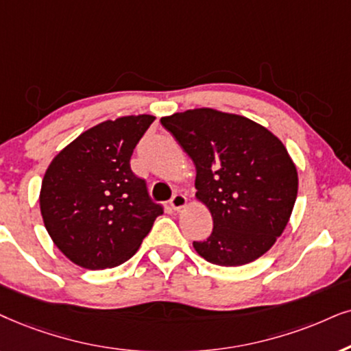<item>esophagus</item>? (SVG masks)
<instances>
[{"label":"esophagus","instance_id":"obj_1","mask_svg":"<svg viewBox=\"0 0 351 351\" xmlns=\"http://www.w3.org/2000/svg\"><path fill=\"white\" fill-rule=\"evenodd\" d=\"M170 206H171L173 210H181V208L188 206V199H186L184 194H181V193H176L175 196L171 197V201H170Z\"/></svg>","mask_w":351,"mask_h":351}]
</instances>
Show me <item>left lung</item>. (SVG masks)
<instances>
[{
	"label": "left lung",
	"instance_id": "8db88e82",
	"mask_svg": "<svg viewBox=\"0 0 351 351\" xmlns=\"http://www.w3.org/2000/svg\"><path fill=\"white\" fill-rule=\"evenodd\" d=\"M196 165V197L214 220L194 241L207 263L237 267L265 254L285 230L298 194L290 154L267 128L241 114L194 108L160 119Z\"/></svg>",
	"mask_w": 351,
	"mask_h": 351
}]
</instances>
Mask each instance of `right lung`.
<instances>
[{"label": "right lung", "instance_id": "1", "mask_svg": "<svg viewBox=\"0 0 351 351\" xmlns=\"http://www.w3.org/2000/svg\"><path fill=\"white\" fill-rule=\"evenodd\" d=\"M154 119H106L84 131L48 165L40 212L53 243L71 263L90 270L126 263L163 214L130 165Z\"/></svg>", "mask_w": 351, "mask_h": 351}]
</instances>
